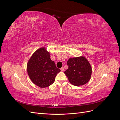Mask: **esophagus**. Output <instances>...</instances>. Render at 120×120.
<instances>
[{
	"label": "esophagus",
	"instance_id": "34e87169",
	"mask_svg": "<svg viewBox=\"0 0 120 120\" xmlns=\"http://www.w3.org/2000/svg\"><path fill=\"white\" fill-rule=\"evenodd\" d=\"M60 70H61V71H64V68H60Z\"/></svg>",
	"mask_w": 120,
	"mask_h": 120
}]
</instances>
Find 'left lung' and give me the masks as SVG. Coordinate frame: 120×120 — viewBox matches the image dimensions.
<instances>
[{"label": "left lung", "mask_w": 120, "mask_h": 120, "mask_svg": "<svg viewBox=\"0 0 120 120\" xmlns=\"http://www.w3.org/2000/svg\"><path fill=\"white\" fill-rule=\"evenodd\" d=\"M68 68L64 72L72 85L79 86L86 84L90 79L92 67L83 56L70 58L67 62Z\"/></svg>", "instance_id": "1"}]
</instances>
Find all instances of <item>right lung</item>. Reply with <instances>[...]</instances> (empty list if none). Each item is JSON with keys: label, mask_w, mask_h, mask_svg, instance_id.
Segmentation results:
<instances>
[{"label": "right lung", "mask_w": 120, "mask_h": 120, "mask_svg": "<svg viewBox=\"0 0 120 120\" xmlns=\"http://www.w3.org/2000/svg\"><path fill=\"white\" fill-rule=\"evenodd\" d=\"M27 71L32 82L43 88L52 84L60 70L50 59V53L42 48L32 54L27 63Z\"/></svg>", "instance_id": "obj_1"}]
</instances>
